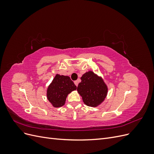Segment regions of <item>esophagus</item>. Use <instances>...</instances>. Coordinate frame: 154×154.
Returning a JSON list of instances; mask_svg holds the SVG:
<instances>
[{
	"label": "esophagus",
	"mask_w": 154,
	"mask_h": 154,
	"mask_svg": "<svg viewBox=\"0 0 154 154\" xmlns=\"http://www.w3.org/2000/svg\"><path fill=\"white\" fill-rule=\"evenodd\" d=\"M78 80H76V81H74V84H75L76 86H78Z\"/></svg>",
	"instance_id": "esophagus-1"
}]
</instances>
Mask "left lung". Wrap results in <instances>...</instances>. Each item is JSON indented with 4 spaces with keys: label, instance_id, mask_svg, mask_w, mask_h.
<instances>
[{
    "label": "left lung",
    "instance_id": "obj_1",
    "mask_svg": "<svg viewBox=\"0 0 154 154\" xmlns=\"http://www.w3.org/2000/svg\"><path fill=\"white\" fill-rule=\"evenodd\" d=\"M81 80L77 91L84 103L94 107L100 105L105 100L108 90L103 80L93 72L89 71L83 74Z\"/></svg>",
    "mask_w": 154,
    "mask_h": 154
}]
</instances>
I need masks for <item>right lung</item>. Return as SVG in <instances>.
Instances as JSON below:
<instances>
[{"label":"right lung","mask_w":154,"mask_h":154,"mask_svg":"<svg viewBox=\"0 0 154 154\" xmlns=\"http://www.w3.org/2000/svg\"><path fill=\"white\" fill-rule=\"evenodd\" d=\"M76 89V86L69 76L57 74L47 91L48 100L54 107H60L65 104L67 95Z\"/></svg>","instance_id":"1"}]
</instances>
